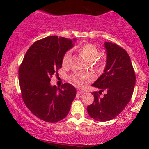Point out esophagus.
Segmentation results:
<instances>
[{"label": "esophagus", "instance_id": "esophagus-1", "mask_svg": "<svg viewBox=\"0 0 149 149\" xmlns=\"http://www.w3.org/2000/svg\"><path fill=\"white\" fill-rule=\"evenodd\" d=\"M84 93V91H81V90H78V91H77L78 95H81V94H83Z\"/></svg>", "mask_w": 149, "mask_h": 149}]
</instances>
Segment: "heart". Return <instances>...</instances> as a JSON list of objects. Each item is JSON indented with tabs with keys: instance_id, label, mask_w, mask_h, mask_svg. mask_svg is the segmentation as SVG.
<instances>
[{
	"instance_id": "heart-1",
	"label": "heart",
	"mask_w": 149,
	"mask_h": 149,
	"mask_svg": "<svg viewBox=\"0 0 149 149\" xmlns=\"http://www.w3.org/2000/svg\"><path fill=\"white\" fill-rule=\"evenodd\" d=\"M79 52L84 58L89 62L95 61L99 55V49L94 45L90 43H85L79 47ZM71 63V52L70 51L66 52L62 58V65L64 67H68ZM72 80L76 85H83L86 80V78L81 75H76L72 78Z\"/></svg>"
}]
</instances>
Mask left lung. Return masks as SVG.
<instances>
[{
    "label": "left lung",
    "mask_w": 149,
    "mask_h": 149,
    "mask_svg": "<svg viewBox=\"0 0 149 149\" xmlns=\"http://www.w3.org/2000/svg\"><path fill=\"white\" fill-rule=\"evenodd\" d=\"M106 65L104 73L92 84L106 91L103 97L94 93V101L87 107V112L97 121L111 120L118 116L130 102L136 84V75L127 52L118 45L105 42Z\"/></svg>",
    "instance_id": "obj_1"
}]
</instances>
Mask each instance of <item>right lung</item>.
<instances>
[{"instance_id": "1", "label": "right lung", "mask_w": 149, "mask_h": 149, "mask_svg": "<svg viewBox=\"0 0 149 149\" xmlns=\"http://www.w3.org/2000/svg\"><path fill=\"white\" fill-rule=\"evenodd\" d=\"M76 39L50 36L35 42L19 68L22 98L28 109L45 122L65 118L76 95V88L66 83L61 88L50 84V78L62 67V58L75 45Z\"/></svg>"}]
</instances>
